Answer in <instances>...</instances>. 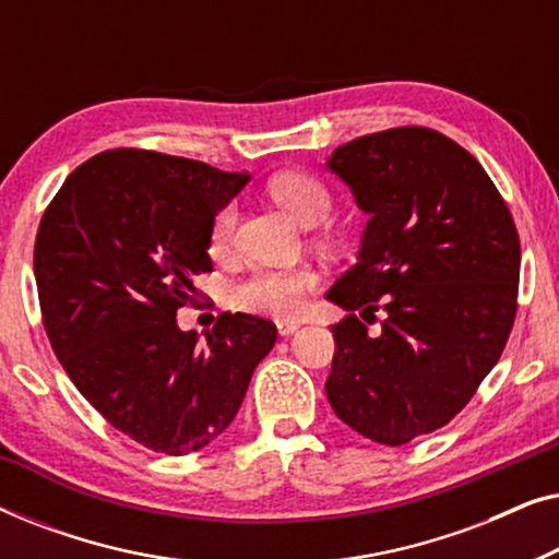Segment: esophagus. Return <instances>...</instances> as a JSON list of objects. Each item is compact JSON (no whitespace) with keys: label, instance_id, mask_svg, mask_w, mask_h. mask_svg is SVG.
<instances>
[{"label":"esophagus","instance_id":"esophagus-1","mask_svg":"<svg viewBox=\"0 0 559 559\" xmlns=\"http://www.w3.org/2000/svg\"><path fill=\"white\" fill-rule=\"evenodd\" d=\"M297 328H300V323H297V320H280V323H277L280 335H293Z\"/></svg>","mask_w":559,"mask_h":559}]
</instances>
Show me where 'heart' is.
Returning a JSON list of instances; mask_svg holds the SVG:
<instances>
[{"mask_svg":"<svg viewBox=\"0 0 559 559\" xmlns=\"http://www.w3.org/2000/svg\"><path fill=\"white\" fill-rule=\"evenodd\" d=\"M270 193L300 221V224H318L331 213L333 195L323 180L308 173H280L270 180ZM234 203L221 205L213 213L209 228V249L221 257L234 247L236 234ZM318 287V274L310 266H259L234 287L236 308L270 318H295L305 308V300Z\"/></svg>","mask_w":559,"mask_h":559,"instance_id":"obj_1","label":"heart"}]
</instances>
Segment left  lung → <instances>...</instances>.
<instances>
[{
  "label": "left lung",
  "mask_w": 559,
  "mask_h": 559,
  "mask_svg": "<svg viewBox=\"0 0 559 559\" xmlns=\"http://www.w3.org/2000/svg\"><path fill=\"white\" fill-rule=\"evenodd\" d=\"M333 173L369 213L358 262L328 300L325 381L335 415L381 445L445 427L507 348L519 297V231L468 150L427 127L364 134L333 152ZM384 311L371 336L355 316Z\"/></svg>",
  "instance_id": "obj_1"
}]
</instances>
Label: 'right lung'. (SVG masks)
I'll return each instance as SVG.
<instances>
[{
    "mask_svg": "<svg viewBox=\"0 0 559 559\" xmlns=\"http://www.w3.org/2000/svg\"><path fill=\"white\" fill-rule=\"evenodd\" d=\"M247 175L119 147L68 175L35 236L43 325L75 389L111 427L167 455L231 425L272 320L221 312L209 338L178 328L195 274L213 272L211 218Z\"/></svg>",
    "mask_w": 559,
    "mask_h": 559,
    "instance_id": "1",
    "label": "right lung"
}]
</instances>
